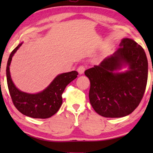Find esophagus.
<instances>
[{
	"instance_id": "1",
	"label": "esophagus",
	"mask_w": 153,
	"mask_h": 153,
	"mask_svg": "<svg viewBox=\"0 0 153 153\" xmlns=\"http://www.w3.org/2000/svg\"><path fill=\"white\" fill-rule=\"evenodd\" d=\"M85 68H86V67H85V65H81L79 66V68H78V69H77V71H78V72L79 73V74H83V73L85 72Z\"/></svg>"
}]
</instances>
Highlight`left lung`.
I'll return each instance as SVG.
<instances>
[{"instance_id": "left-lung-1", "label": "left lung", "mask_w": 153, "mask_h": 153, "mask_svg": "<svg viewBox=\"0 0 153 153\" xmlns=\"http://www.w3.org/2000/svg\"><path fill=\"white\" fill-rule=\"evenodd\" d=\"M119 46L100 65L84 72L91 82L90 102L98 114L106 118H120L132 113L147 85L148 65L144 49L128 38L123 39ZM123 64H128L129 70L115 73Z\"/></svg>"}]
</instances>
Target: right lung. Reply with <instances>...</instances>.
I'll return each instance as SVG.
<instances>
[{
    "label": "right lung",
    "mask_w": 153,
    "mask_h": 153,
    "mask_svg": "<svg viewBox=\"0 0 153 153\" xmlns=\"http://www.w3.org/2000/svg\"><path fill=\"white\" fill-rule=\"evenodd\" d=\"M19 44L10 53L7 64V83L12 102L19 111L33 118H48L57 113L62 102V95L67 85L77 77L78 72L72 71L58 75L42 92L28 94L20 91L12 82L10 65L14 53L22 46Z\"/></svg>",
    "instance_id": "add662e5"
}]
</instances>
